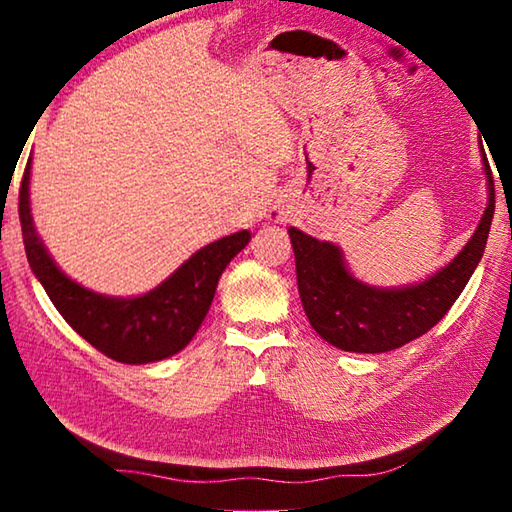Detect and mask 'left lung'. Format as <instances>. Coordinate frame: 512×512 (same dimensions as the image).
Here are the masks:
<instances>
[{
    "mask_svg": "<svg viewBox=\"0 0 512 512\" xmlns=\"http://www.w3.org/2000/svg\"><path fill=\"white\" fill-rule=\"evenodd\" d=\"M481 155L490 201L479 228L452 262L415 287L372 289L361 284L348 273L334 244L289 228L302 309L320 339L345 352L377 354L402 348L443 320L481 262L495 216V180L483 146Z\"/></svg>",
    "mask_w": 512,
    "mask_h": 512,
    "instance_id": "1",
    "label": "left lung"
}]
</instances>
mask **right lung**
<instances>
[{
	"label": "right lung",
	"mask_w": 512,
	"mask_h": 512,
	"mask_svg": "<svg viewBox=\"0 0 512 512\" xmlns=\"http://www.w3.org/2000/svg\"><path fill=\"white\" fill-rule=\"evenodd\" d=\"M29 173L31 162L17 198L24 250L31 271L67 325L119 363H151L183 350L210 311L223 268L250 241L248 230L201 248L160 287L140 298H106L69 280L47 255L31 219Z\"/></svg>",
	"instance_id": "add662e5"
}]
</instances>
